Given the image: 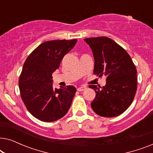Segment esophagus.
<instances>
[{"label": "esophagus", "instance_id": "obj_1", "mask_svg": "<svg viewBox=\"0 0 153 153\" xmlns=\"http://www.w3.org/2000/svg\"><path fill=\"white\" fill-rule=\"evenodd\" d=\"M85 89H86V88H85V86H81V87H79V88H77V91L80 92V91H85Z\"/></svg>", "mask_w": 153, "mask_h": 153}]
</instances>
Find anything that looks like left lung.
Masks as SVG:
<instances>
[{
    "instance_id": "left-lung-1",
    "label": "left lung",
    "mask_w": 153,
    "mask_h": 153,
    "mask_svg": "<svg viewBox=\"0 0 153 153\" xmlns=\"http://www.w3.org/2000/svg\"><path fill=\"white\" fill-rule=\"evenodd\" d=\"M93 51L94 74L106 76V85H90L96 96L91 102L94 112L112 118L125 111L132 103L137 89V68L127 52L107 37L85 38Z\"/></svg>"
}]
</instances>
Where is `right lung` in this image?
<instances>
[{
	"mask_svg": "<svg viewBox=\"0 0 153 153\" xmlns=\"http://www.w3.org/2000/svg\"><path fill=\"white\" fill-rule=\"evenodd\" d=\"M76 42V39L45 42L24 62L19 80L21 97L28 111L39 120L51 123L59 120L70 107L76 88H53L52 74Z\"/></svg>",
	"mask_w": 153,
	"mask_h": 153,
	"instance_id": "right-lung-1",
	"label": "right lung"
}]
</instances>
